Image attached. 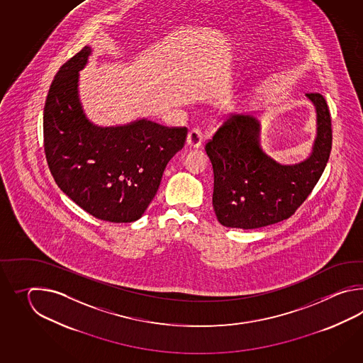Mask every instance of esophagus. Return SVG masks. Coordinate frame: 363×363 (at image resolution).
Instances as JSON below:
<instances>
[{
    "label": "esophagus",
    "instance_id": "34e87169",
    "mask_svg": "<svg viewBox=\"0 0 363 363\" xmlns=\"http://www.w3.org/2000/svg\"><path fill=\"white\" fill-rule=\"evenodd\" d=\"M202 132L197 128H193L191 131L188 132L186 135V140H185V145L188 147H192V149H199L202 144Z\"/></svg>",
    "mask_w": 363,
    "mask_h": 363
}]
</instances>
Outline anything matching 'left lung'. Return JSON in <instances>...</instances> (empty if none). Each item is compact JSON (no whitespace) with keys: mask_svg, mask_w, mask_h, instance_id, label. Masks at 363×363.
I'll return each mask as SVG.
<instances>
[{"mask_svg":"<svg viewBox=\"0 0 363 363\" xmlns=\"http://www.w3.org/2000/svg\"><path fill=\"white\" fill-rule=\"evenodd\" d=\"M306 97L315 108L316 136L301 162L280 163L263 150L259 114L232 116L206 144L213 208L224 227L253 230L284 220L322 177L331 153V116L322 94Z\"/></svg>","mask_w":363,"mask_h":363,"instance_id":"1","label":"left lung"}]
</instances>
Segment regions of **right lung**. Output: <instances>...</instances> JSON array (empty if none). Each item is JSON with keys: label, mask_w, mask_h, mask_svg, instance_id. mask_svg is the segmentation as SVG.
<instances>
[{"label": "right lung", "mask_w": 363, "mask_h": 363, "mask_svg": "<svg viewBox=\"0 0 363 363\" xmlns=\"http://www.w3.org/2000/svg\"><path fill=\"white\" fill-rule=\"evenodd\" d=\"M92 48L84 47L57 72L44 108L48 166L62 192L91 216L113 223L140 219L184 147L186 128L147 118L102 127L89 121L79 97V71Z\"/></svg>", "instance_id": "right-lung-1"}]
</instances>
